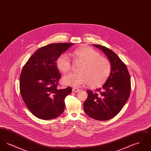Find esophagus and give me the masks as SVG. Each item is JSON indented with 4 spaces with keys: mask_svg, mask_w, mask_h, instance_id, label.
<instances>
[{
    "mask_svg": "<svg viewBox=\"0 0 151 151\" xmlns=\"http://www.w3.org/2000/svg\"><path fill=\"white\" fill-rule=\"evenodd\" d=\"M80 91V89H79L78 88H73L72 89V92H79Z\"/></svg>",
    "mask_w": 151,
    "mask_h": 151,
    "instance_id": "obj_1",
    "label": "esophagus"
}]
</instances>
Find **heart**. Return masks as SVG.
<instances>
[{
  "label": "heart",
  "mask_w": 151,
  "mask_h": 151,
  "mask_svg": "<svg viewBox=\"0 0 151 151\" xmlns=\"http://www.w3.org/2000/svg\"><path fill=\"white\" fill-rule=\"evenodd\" d=\"M70 55L76 61L82 63L78 73H71L65 76L62 82L66 86L78 87L87 83L92 88L102 86L107 81L111 72V65L107 59L101 57L100 54L92 48L82 46L72 51ZM58 69L65 73L71 68V59L62 54L56 59Z\"/></svg>",
  "instance_id": "b5f03b06"
}]
</instances>
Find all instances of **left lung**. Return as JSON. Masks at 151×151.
<instances>
[{
  "instance_id": "8db88e82",
  "label": "left lung",
  "mask_w": 151,
  "mask_h": 151,
  "mask_svg": "<svg viewBox=\"0 0 151 151\" xmlns=\"http://www.w3.org/2000/svg\"><path fill=\"white\" fill-rule=\"evenodd\" d=\"M93 45L106 55L111 65V72L101 88L94 93L87 91L88 95L84 102V110L93 119L106 121L118 114L128 100L130 76L126 65L114 51L100 45Z\"/></svg>"
}]
</instances>
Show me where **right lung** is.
I'll use <instances>...</instances> for the list:
<instances>
[{"mask_svg": "<svg viewBox=\"0 0 151 151\" xmlns=\"http://www.w3.org/2000/svg\"><path fill=\"white\" fill-rule=\"evenodd\" d=\"M73 45L51 43L40 47L22 68L20 77L22 100L30 112L40 119H54L64 111L65 98L72 88H58L61 74L56 65V59Z\"/></svg>", "mask_w": 151, "mask_h": 151, "instance_id": "1", "label": "right lung"}]
</instances>
